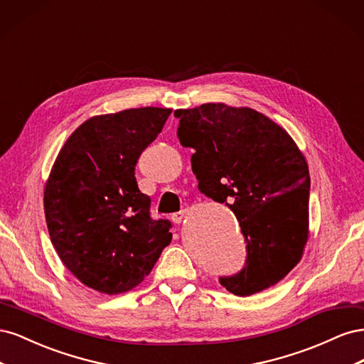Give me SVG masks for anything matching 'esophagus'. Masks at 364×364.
<instances>
[{
    "label": "esophagus",
    "instance_id": "obj_1",
    "mask_svg": "<svg viewBox=\"0 0 364 364\" xmlns=\"http://www.w3.org/2000/svg\"><path fill=\"white\" fill-rule=\"evenodd\" d=\"M183 217H185V211H179V213H176V214L171 215V220H173L174 223H181L182 220H183Z\"/></svg>",
    "mask_w": 364,
    "mask_h": 364
}]
</instances>
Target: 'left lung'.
Returning <instances> with one entry per match:
<instances>
[{
    "mask_svg": "<svg viewBox=\"0 0 364 364\" xmlns=\"http://www.w3.org/2000/svg\"><path fill=\"white\" fill-rule=\"evenodd\" d=\"M178 138L194 149L199 190L226 203L246 240V267L220 284L250 296L279 282L306 245L310 171L287 130L250 107L205 103L178 109Z\"/></svg>",
    "mask_w": 364,
    "mask_h": 364,
    "instance_id": "1",
    "label": "left lung"
}]
</instances>
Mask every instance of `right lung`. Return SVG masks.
Masks as SVG:
<instances>
[{"label":"right lung","mask_w":364,"mask_h":364,"mask_svg":"<svg viewBox=\"0 0 364 364\" xmlns=\"http://www.w3.org/2000/svg\"><path fill=\"white\" fill-rule=\"evenodd\" d=\"M171 109L138 107L97 115L60 149L43 190L51 243L86 287L126 293L151 272L171 241L168 220L150 217L135 178L138 158Z\"/></svg>","instance_id":"add662e5"}]
</instances>
